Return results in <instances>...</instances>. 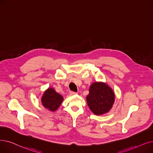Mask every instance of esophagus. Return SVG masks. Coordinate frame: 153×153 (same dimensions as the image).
Returning a JSON list of instances; mask_svg holds the SVG:
<instances>
[{
    "instance_id": "esophagus-1",
    "label": "esophagus",
    "mask_w": 153,
    "mask_h": 153,
    "mask_svg": "<svg viewBox=\"0 0 153 153\" xmlns=\"http://www.w3.org/2000/svg\"><path fill=\"white\" fill-rule=\"evenodd\" d=\"M77 94V93L75 92H70V93H69V94L71 96H74V95H76Z\"/></svg>"
}]
</instances>
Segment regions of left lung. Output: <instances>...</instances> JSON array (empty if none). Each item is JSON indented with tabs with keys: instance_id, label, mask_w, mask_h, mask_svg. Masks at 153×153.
<instances>
[{
	"instance_id": "8db88e82",
	"label": "left lung",
	"mask_w": 153,
	"mask_h": 153,
	"mask_svg": "<svg viewBox=\"0 0 153 153\" xmlns=\"http://www.w3.org/2000/svg\"><path fill=\"white\" fill-rule=\"evenodd\" d=\"M86 101L91 111L100 116L111 109L115 101V94L110 86L103 82H94L89 87Z\"/></svg>"
}]
</instances>
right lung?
I'll use <instances>...</instances> for the list:
<instances>
[{
  "label": "right lung",
  "instance_id": "obj_1",
  "mask_svg": "<svg viewBox=\"0 0 153 153\" xmlns=\"http://www.w3.org/2000/svg\"><path fill=\"white\" fill-rule=\"evenodd\" d=\"M41 99L42 104L45 109L51 112H55L60 107L64 97L54 88H49L44 92Z\"/></svg>",
  "mask_w": 153,
  "mask_h": 153
}]
</instances>
